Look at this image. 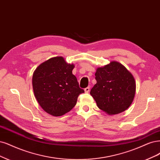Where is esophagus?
I'll list each match as a JSON object with an SVG mask.
<instances>
[{
	"instance_id": "esophagus-1",
	"label": "esophagus",
	"mask_w": 160,
	"mask_h": 160,
	"mask_svg": "<svg viewBox=\"0 0 160 160\" xmlns=\"http://www.w3.org/2000/svg\"><path fill=\"white\" fill-rule=\"evenodd\" d=\"M90 91V87H87V88H85V92H89Z\"/></svg>"
}]
</instances>
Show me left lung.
Returning a JSON list of instances; mask_svg holds the SVG:
<instances>
[{
  "instance_id": "obj_1",
  "label": "left lung",
  "mask_w": 160,
  "mask_h": 160,
  "mask_svg": "<svg viewBox=\"0 0 160 160\" xmlns=\"http://www.w3.org/2000/svg\"><path fill=\"white\" fill-rule=\"evenodd\" d=\"M97 83L90 92L97 107L108 115L125 111L132 103L136 93L133 75L122 63L112 61L97 68Z\"/></svg>"
}]
</instances>
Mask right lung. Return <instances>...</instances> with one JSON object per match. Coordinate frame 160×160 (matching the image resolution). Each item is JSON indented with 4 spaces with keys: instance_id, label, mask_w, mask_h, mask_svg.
<instances>
[{
    "instance_id": "obj_1",
    "label": "right lung",
    "mask_w": 160,
    "mask_h": 160,
    "mask_svg": "<svg viewBox=\"0 0 160 160\" xmlns=\"http://www.w3.org/2000/svg\"><path fill=\"white\" fill-rule=\"evenodd\" d=\"M73 63H68L63 57H53L42 63L32 76L34 96L42 108L53 117L69 112L84 90L79 87L72 73Z\"/></svg>"
}]
</instances>
